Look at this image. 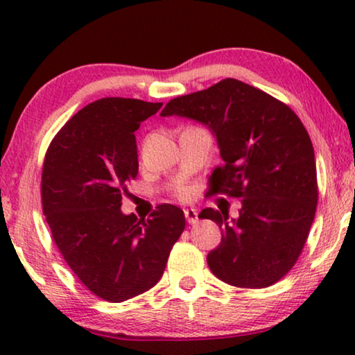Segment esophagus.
Masks as SVG:
<instances>
[{"label": "esophagus", "instance_id": "obj_1", "mask_svg": "<svg viewBox=\"0 0 355 355\" xmlns=\"http://www.w3.org/2000/svg\"><path fill=\"white\" fill-rule=\"evenodd\" d=\"M184 215H186V220H187L189 225H197L198 213H197L196 208H186V210H184Z\"/></svg>", "mask_w": 355, "mask_h": 355}]
</instances>
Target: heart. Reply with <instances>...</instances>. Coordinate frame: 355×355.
Listing matches in <instances>:
<instances>
[{
  "mask_svg": "<svg viewBox=\"0 0 355 355\" xmlns=\"http://www.w3.org/2000/svg\"><path fill=\"white\" fill-rule=\"evenodd\" d=\"M179 196H182V197L186 196V191H179Z\"/></svg>",
  "mask_w": 355,
  "mask_h": 355,
  "instance_id": "b5f03b06",
  "label": "heart"
}]
</instances>
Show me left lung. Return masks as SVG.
<instances>
[{"mask_svg": "<svg viewBox=\"0 0 355 355\" xmlns=\"http://www.w3.org/2000/svg\"><path fill=\"white\" fill-rule=\"evenodd\" d=\"M182 116L215 134L225 164L210 192L241 198L237 220L205 208L221 244L207 257L211 273L236 288L278 283L302 254L318 202L313 145L299 116L283 101L236 79L169 100L162 116Z\"/></svg>", "mask_w": 355, "mask_h": 355, "instance_id": "8db88e82", "label": "left lung"}]
</instances>
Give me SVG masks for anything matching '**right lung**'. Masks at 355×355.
<instances>
[{"mask_svg": "<svg viewBox=\"0 0 355 355\" xmlns=\"http://www.w3.org/2000/svg\"><path fill=\"white\" fill-rule=\"evenodd\" d=\"M162 105L119 96L89 103L62 125L43 162L53 241L80 283L108 302L153 288L186 227L184 211L169 203L148 220L121 211L125 184L139 173L134 132Z\"/></svg>", "mask_w": 355, "mask_h": 355, "instance_id": "1", "label": "right lung"}]
</instances>
